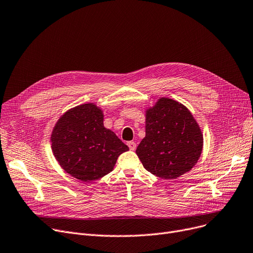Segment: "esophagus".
Here are the masks:
<instances>
[{
    "instance_id": "esophagus-1",
    "label": "esophagus",
    "mask_w": 253,
    "mask_h": 253,
    "mask_svg": "<svg viewBox=\"0 0 253 253\" xmlns=\"http://www.w3.org/2000/svg\"><path fill=\"white\" fill-rule=\"evenodd\" d=\"M127 144H128V147L131 151H134L136 149V143L134 141H128Z\"/></svg>"
}]
</instances>
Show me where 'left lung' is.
<instances>
[{"mask_svg": "<svg viewBox=\"0 0 253 253\" xmlns=\"http://www.w3.org/2000/svg\"><path fill=\"white\" fill-rule=\"evenodd\" d=\"M145 136L136 149L143 167L164 179L189 172L203 150V133L187 106L160 97L145 109Z\"/></svg>", "mask_w": 253, "mask_h": 253, "instance_id": "8db88e82", "label": "left lung"}]
</instances>
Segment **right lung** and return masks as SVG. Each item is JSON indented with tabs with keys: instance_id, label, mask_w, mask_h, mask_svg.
Here are the masks:
<instances>
[{
	"instance_id": "right-lung-1",
	"label": "right lung",
	"mask_w": 253,
	"mask_h": 253,
	"mask_svg": "<svg viewBox=\"0 0 253 253\" xmlns=\"http://www.w3.org/2000/svg\"><path fill=\"white\" fill-rule=\"evenodd\" d=\"M103 111L94 102L63 113L51 132V150L73 177L90 182L114 170L118 157L129 148L103 125Z\"/></svg>"
}]
</instances>
